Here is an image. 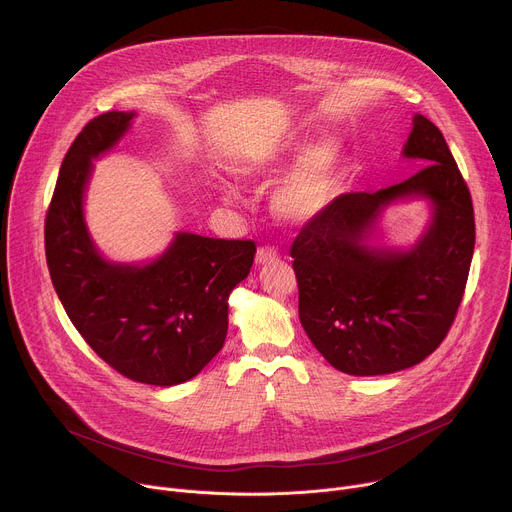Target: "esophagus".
I'll return each mask as SVG.
<instances>
[{
    "mask_svg": "<svg viewBox=\"0 0 512 512\" xmlns=\"http://www.w3.org/2000/svg\"><path fill=\"white\" fill-rule=\"evenodd\" d=\"M277 257H279V251H277L275 247L265 245V247H259V249H257V263H259V265L271 263V261H275Z\"/></svg>",
    "mask_w": 512,
    "mask_h": 512,
    "instance_id": "1",
    "label": "esophagus"
}]
</instances>
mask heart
<instances>
[{
    "label": "heart",
    "instance_id": "obj_1",
    "mask_svg": "<svg viewBox=\"0 0 512 512\" xmlns=\"http://www.w3.org/2000/svg\"><path fill=\"white\" fill-rule=\"evenodd\" d=\"M302 145H291L281 154H271L259 166L249 170V176L259 184H271L283 170L300 158ZM338 148L334 141H320L302 158L285 184L275 194V210L289 221H308L316 216L332 198L334 176L338 168ZM231 198V194H225Z\"/></svg>",
    "mask_w": 512,
    "mask_h": 512
}]
</instances>
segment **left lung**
Segmentation results:
<instances>
[{
	"label": "left lung",
	"instance_id": "left-lung-1",
	"mask_svg": "<svg viewBox=\"0 0 512 512\" xmlns=\"http://www.w3.org/2000/svg\"><path fill=\"white\" fill-rule=\"evenodd\" d=\"M405 158L427 162L411 178L377 192L336 196L291 245L300 322L334 369L373 377L429 356L458 314L474 255L472 196L448 143L429 119L413 117ZM419 195L434 216L409 252L363 243L383 207Z\"/></svg>",
	"mask_w": 512,
	"mask_h": 512
}]
</instances>
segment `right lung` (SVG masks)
I'll list each match as a JSON object with an SVG mask.
<instances>
[{
	"label": "right lung",
	"mask_w": 512,
	"mask_h": 512,
	"mask_svg": "<svg viewBox=\"0 0 512 512\" xmlns=\"http://www.w3.org/2000/svg\"><path fill=\"white\" fill-rule=\"evenodd\" d=\"M135 113L91 119L68 148L46 212V263L85 342L119 375L156 387L196 377L223 348L229 296L253 265V241L178 233L148 265L105 261L83 216L93 158L111 150Z\"/></svg>",
	"instance_id": "right-lung-1"
}]
</instances>
